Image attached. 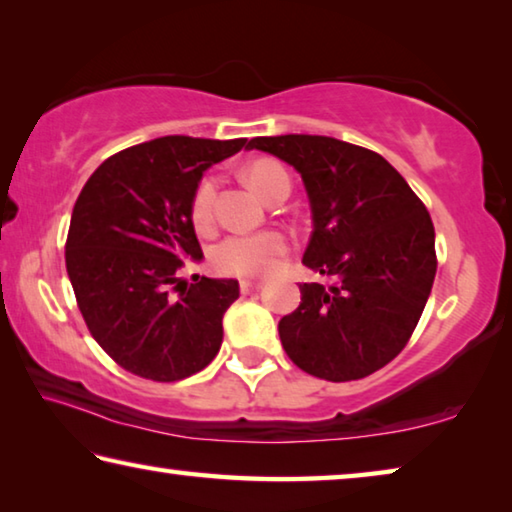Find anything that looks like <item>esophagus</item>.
I'll use <instances>...</instances> for the list:
<instances>
[{
  "instance_id": "obj_1",
  "label": "esophagus",
  "mask_w": 512,
  "mask_h": 512,
  "mask_svg": "<svg viewBox=\"0 0 512 512\" xmlns=\"http://www.w3.org/2000/svg\"><path fill=\"white\" fill-rule=\"evenodd\" d=\"M259 289H262V282H255V280H241L239 282V291L244 293V296H253V293H257Z\"/></svg>"
}]
</instances>
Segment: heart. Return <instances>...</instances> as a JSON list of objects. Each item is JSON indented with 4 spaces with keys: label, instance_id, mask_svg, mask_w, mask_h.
<instances>
[{
    "label": "heart",
    "instance_id": "1",
    "mask_svg": "<svg viewBox=\"0 0 512 512\" xmlns=\"http://www.w3.org/2000/svg\"><path fill=\"white\" fill-rule=\"evenodd\" d=\"M244 176L248 185L262 198H271L280 185L289 183V173L275 160H255L250 162ZM291 185V183H289ZM214 180L205 178L196 187L192 198V221L196 230H210L212 207H214ZM289 250V239L280 230L250 232V235H230L225 237L212 253V264L223 275L235 277H262L271 273L280 262L282 255Z\"/></svg>",
    "mask_w": 512,
    "mask_h": 512
}]
</instances>
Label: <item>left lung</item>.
Segmentation results:
<instances>
[{
  "mask_svg": "<svg viewBox=\"0 0 512 512\" xmlns=\"http://www.w3.org/2000/svg\"><path fill=\"white\" fill-rule=\"evenodd\" d=\"M305 183L314 232L302 264L327 282L300 284L277 325L289 359L327 381L363 379L409 343L436 277L427 207L379 153L323 135L255 137Z\"/></svg>",
  "mask_w": 512,
  "mask_h": 512,
  "instance_id": "8db88e82",
  "label": "left lung"
}]
</instances>
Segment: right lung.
I'll return each mask as SVG.
<instances>
[{
	"label": "right lung",
	"instance_id": "obj_1",
	"mask_svg": "<svg viewBox=\"0 0 512 512\" xmlns=\"http://www.w3.org/2000/svg\"><path fill=\"white\" fill-rule=\"evenodd\" d=\"M246 146L167 135L110 155L76 198L65 264L76 305L103 352L151 381H178L210 363L237 280H180L201 259L192 198L203 171Z\"/></svg>",
	"mask_w": 512,
	"mask_h": 512
}]
</instances>
